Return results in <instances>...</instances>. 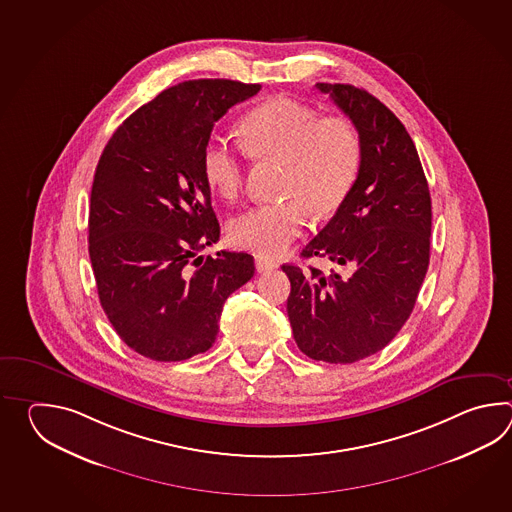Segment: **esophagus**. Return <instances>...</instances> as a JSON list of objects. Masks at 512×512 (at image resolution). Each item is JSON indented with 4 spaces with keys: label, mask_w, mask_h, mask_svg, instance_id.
<instances>
[{
    "label": "esophagus",
    "mask_w": 512,
    "mask_h": 512,
    "mask_svg": "<svg viewBox=\"0 0 512 512\" xmlns=\"http://www.w3.org/2000/svg\"><path fill=\"white\" fill-rule=\"evenodd\" d=\"M276 267H278L276 261L267 260V258H261V256L256 258V271L258 272L272 271V269H276Z\"/></svg>",
    "instance_id": "34e87169"
}]
</instances>
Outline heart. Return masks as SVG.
Returning a JSON list of instances; mask_svg holds the SVG:
<instances>
[{
    "mask_svg": "<svg viewBox=\"0 0 512 512\" xmlns=\"http://www.w3.org/2000/svg\"><path fill=\"white\" fill-rule=\"evenodd\" d=\"M245 150L256 159L283 163V203L258 205L230 223V240L243 251L278 256L307 223V214L326 218L348 196L359 175L362 142L344 117H322L293 98H272L243 119ZM201 170L219 196H236L245 166L240 153L212 135L201 152Z\"/></svg>",
    "mask_w": 512,
    "mask_h": 512,
    "instance_id": "obj_1",
    "label": "heart"
}]
</instances>
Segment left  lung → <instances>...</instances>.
<instances>
[{
    "mask_svg": "<svg viewBox=\"0 0 512 512\" xmlns=\"http://www.w3.org/2000/svg\"><path fill=\"white\" fill-rule=\"evenodd\" d=\"M348 115L362 142L355 183L304 258H327L348 272L282 265L287 315L309 359L351 364L386 348L414 311L430 261L432 201L403 122L368 91L316 84Z\"/></svg>",
    "mask_w": 512,
    "mask_h": 512,
    "instance_id": "8db88e82",
    "label": "left lung"
}]
</instances>
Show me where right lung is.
<instances>
[{"instance_id":"add662e5","label":"right lung","mask_w":512,"mask_h":512,"mask_svg":"<svg viewBox=\"0 0 512 512\" xmlns=\"http://www.w3.org/2000/svg\"><path fill=\"white\" fill-rule=\"evenodd\" d=\"M260 84L205 78L170 87L120 124L91 188L89 258L111 326L142 357L175 362L216 342L247 252L197 256L219 240L201 152L214 124Z\"/></svg>"}]
</instances>
